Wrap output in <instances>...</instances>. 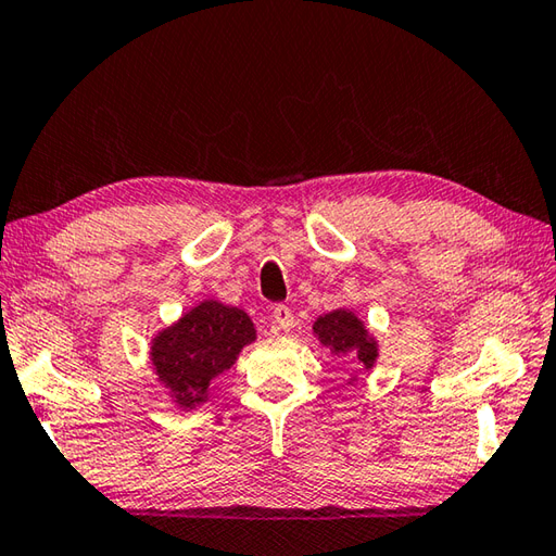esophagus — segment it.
Wrapping results in <instances>:
<instances>
[{
    "label": "esophagus",
    "instance_id": "esophagus-1",
    "mask_svg": "<svg viewBox=\"0 0 556 556\" xmlns=\"http://www.w3.org/2000/svg\"><path fill=\"white\" fill-rule=\"evenodd\" d=\"M274 321H276L278 329L290 331L292 327H295V314H292V309L288 305H276L274 307Z\"/></svg>",
    "mask_w": 556,
    "mask_h": 556
}]
</instances>
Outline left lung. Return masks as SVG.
<instances>
[{
	"label": "left lung",
	"mask_w": 556,
	"mask_h": 556,
	"mask_svg": "<svg viewBox=\"0 0 556 556\" xmlns=\"http://www.w3.org/2000/svg\"><path fill=\"white\" fill-rule=\"evenodd\" d=\"M312 329L319 341L331 349V353L351 355V358L363 363L365 368H372L377 358V343L353 312L337 309L324 314V317L314 321Z\"/></svg>",
	"instance_id": "8db88e82"
}]
</instances>
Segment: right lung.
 Listing matches in <instances>:
<instances>
[{
	"instance_id": "1",
	"label": "right lung",
	"mask_w": 556,
	"mask_h": 556,
	"mask_svg": "<svg viewBox=\"0 0 556 556\" xmlns=\"http://www.w3.org/2000/svg\"><path fill=\"white\" fill-rule=\"evenodd\" d=\"M256 339L249 314L205 300L152 341V365L174 404L195 408L207 400V387L229 370L239 351Z\"/></svg>"
}]
</instances>
